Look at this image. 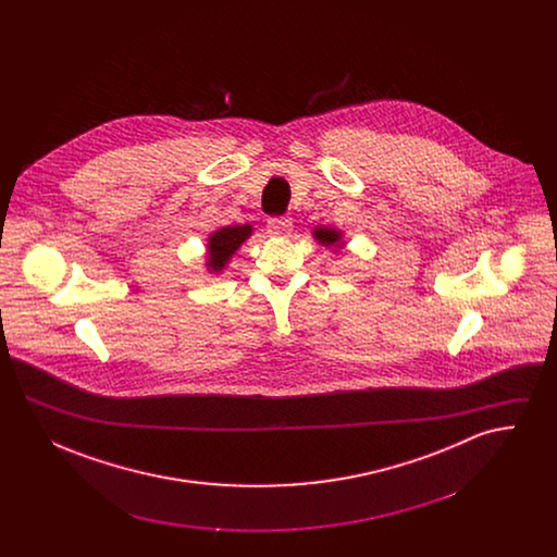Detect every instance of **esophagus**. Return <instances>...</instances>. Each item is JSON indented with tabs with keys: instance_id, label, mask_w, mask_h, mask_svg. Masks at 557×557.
Returning <instances> with one entry per match:
<instances>
[{
	"instance_id": "34e87169",
	"label": "esophagus",
	"mask_w": 557,
	"mask_h": 557,
	"mask_svg": "<svg viewBox=\"0 0 557 557\" xmlns=\"http://www.w3.org/2000/svg\"><path fill=\"white\" fill-rule=\"evenodd\" d=\"M290 216H269L267 219V232L271 236H288L292 232Z\"/></svg>"
}]
</instances>
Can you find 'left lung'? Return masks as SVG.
<instances>
[{
	"mask_svg": "<svg viewBox=\"0 0 557 557\" xmlns=\"http://www.w3.org/2000/svg\"><path fill=\"white\" fill-rule=\"evenodd\" d=\"M313 236L323 246H336L343 239V234L338 230H332V227H315Z\"/></svg>",
	"mask_w": 557,
	"mask_h": 557,
	"instance_id": "8db88e82",
	"label": "left lung"
}]
</instances>
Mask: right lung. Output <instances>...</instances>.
Segmentation results:
<instances>
[{
  "label": "right lung",
  "instance_id": "add662e5",
  "mask_svg": "<svg viewBox=\"0 0 557 557\" xmlns=\"http://www.w3.org/2000/svg\"><path fill=\"white\" fill-rule=\"evenodd\" d=\"M250 234H252V227L248 223L246 225H227V227L216 230L209 238L207 267L214 273L223 271V267L227 265V261L236 255L239 246L250 238Z\"/></svg>",
  "mask_w": 557,
  "mask_h": 557
}]
</instances>
